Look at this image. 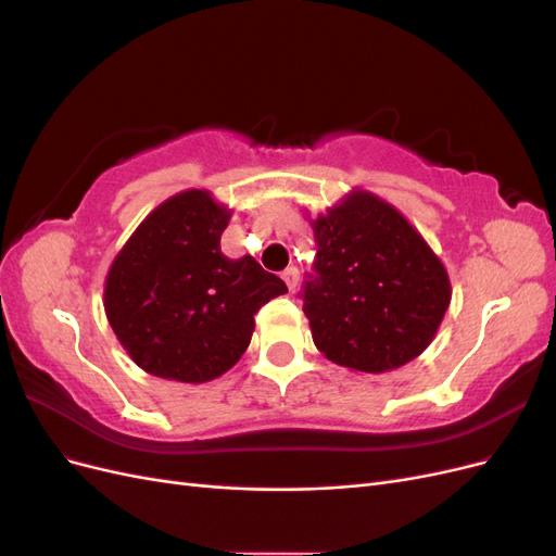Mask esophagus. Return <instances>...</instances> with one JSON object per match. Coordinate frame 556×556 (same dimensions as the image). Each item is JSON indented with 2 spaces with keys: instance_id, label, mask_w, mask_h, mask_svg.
<instances>
[{
  "instance_id": "34e87169",
  "label": "esophagus",
  "mask_w": 556,
  "mask_h": 556,
  "mask_svg": "<svg viewBox=\"0 0 556 556\" xmlns=\"http://www.w3.org/2000/svg\"><path fill=\"white\" fill-rule=\"evenodd\" d=\"M282 280L288 282V288H290V290H294V288H296V282H299V271H296V268H294V266H288V268H285V271H282Z\"/></svg>"
}]
</instances>
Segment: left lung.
Instances as JSON below:
<instances>
[{"instance_id":"left-lung-1","label":"left lung","mask_w":556,"mask_h":556,"mask_svg":"<svg viewBox=\"0 0 556 556\" xmlns=\"http://www.w3.org/2000/svg\"><path fill=\"white\" fill-rule=\"evenodd\" d=\"M304 280L313 341L333 364L384 374L422 355L450 306L443 262L406 217L366 190L313 220Z\"/></svg>"}]
</instances>
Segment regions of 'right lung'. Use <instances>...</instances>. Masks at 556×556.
<instances>
[{"label":"right lung","instance_id":"obj_1","mask_svg":"<svg viewBox=\"0 0 556 556\" xmlns=\"http://www.w3.org/2000/svg\"><path fill=\"white\" fill-rule=\"evenodd\" d=\"M231 211L206 190L166 199L113 260L104 308L146 374L208 382L241 359L255 313L288 292L250 255L229 260L220 237Z\"/></svg>","mask_w":556,"mask_h":556}]
</instances>
